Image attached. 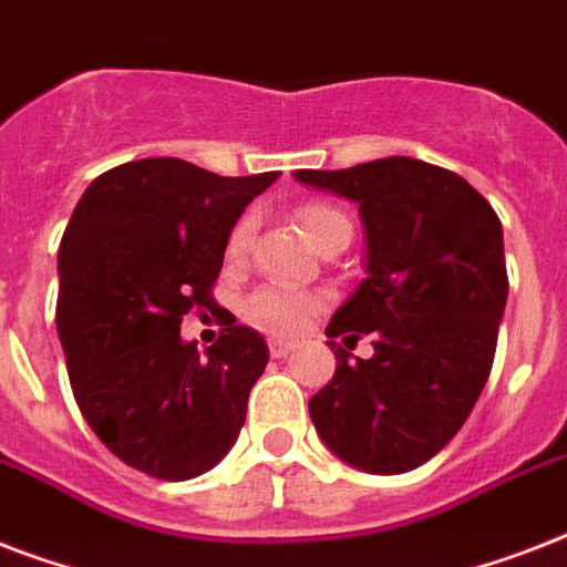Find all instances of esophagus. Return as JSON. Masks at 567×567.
Listing matches in <instances>:
<instances>
[{"instance_id":"1","label":"esophagus","mask_w":567,"mask_h":567,"mask_svg":"<svg viewBox=\"0 0 567 567\" xmlns=\"http://www.w3.org/2000/svg\"><path fill=\"white\" fill-rule=\"evenodd\" d=\"M267 347H270V355H274V359H285V355L293 350L291 341H282V338H274Z\"/></svg>"}]
</instances>
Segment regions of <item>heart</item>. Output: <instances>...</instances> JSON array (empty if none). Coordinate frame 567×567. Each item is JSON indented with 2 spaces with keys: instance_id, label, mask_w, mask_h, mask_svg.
<instances>
[{
  "instance_id": "b5f03b06",
  "label": "heart",
  "mask_w": 567,
  "mask_h": 567,
  "mask_svg": "<svg viewBox=\"0 0 567 567\" xmlns=\"http://www.w3.org/2000/svg\"><path fill=\"white\" fill-rule=\"evenodd\" d=\"M297 220H300L302 235L318 247L320 240L327 238L329 231L336 229H350V220L347 214H341L338 208L327 203H309L302 205L297 212ZM252 240V217H240L229 231V240H226V249L229 256H244ZM318 309V297H311L306 291H297V288H285V285H265L258 288L247 302V315L256 320L258 327L270 329V332H293L300 327L302 320L309 318L311 311Z\"/></svg>"
}]
</instances>
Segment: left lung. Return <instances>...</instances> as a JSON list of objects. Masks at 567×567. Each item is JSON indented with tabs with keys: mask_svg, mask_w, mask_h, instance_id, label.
Listing matches in <instances>:
<instances>
[{
	"mask_svg": "<svg viewBox=\"0 0 567 567\" xmlns=\"http://www.w3.org/2000/svg\"><path fill=\"white\" fill-rule=\"evenodd\" d=\"M293 179L359 205L368 247V276L327 336H373V355L329 341L336 377L309 400L311 423L347 465L405 474L462 430L492 373L509 293L503 226L462 176L405 155Z\"/></svg>",
	"mask_w": 567,
	"mask_h": 567,
	"instance_id": "8db88e82",
	"label": "left lung"
}]
</instances>
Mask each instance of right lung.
Instances as JSON below:
<instances>
[{
    "label": "right lung",
    "mask_w": 567,
    "mask_h": 567,
    "mask_svg": "<svg viewBox=\"0 0 567 567\" xmlns=\"http://www.w3.org/2000/svg\"><path fill=\"white\" fill-rule=\"evenodd\" d=\"M276 179L144 158L96 176L66 223L55 320L75 403L120 462L155 480H194L238 441L265 338L229 327L196 350L179 327L212 302L231 226Z\"/></svg>",
    "instance_id": "obj_1"
}]
</instances>
